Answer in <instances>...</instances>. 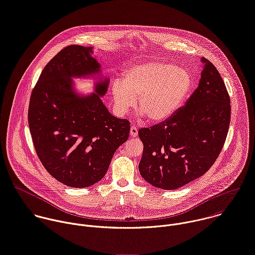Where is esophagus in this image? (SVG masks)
<instances>
[{
    "instance_id": "obj_1",
    "label": "esophagus",
    "mask_w": 255,
    "mask_h": 255,
    "mask_svg": "<svg viewBox=\"0 0 255 255\" xmlns=\"http://www.w3.org/2000/svg\"><path fill=\"white\" fill-rule=\"evenodd\" d=\"M130 135H131V137H136L138 135V128L136 126H132L131 127Z\"/></svg>"
}]
</instances>
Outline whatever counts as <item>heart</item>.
<instances>
[{"mask_svg": "<svg viewBox=\"0 0 255 255\" xmlns=\"http://www.w3.org/2000/svg\"><path fill=\"white\" fill-rule=\"evenodd\" d=\"M190 74L184 68L165 62H147L128 69L124 79L112 83L115 110L127 114L138 107L151 121L172 116L184 101L190 87Z\"/></svg>", "mask_w": 255, "mask_h": 255, "instance_id": "b5f03b06", "label": "heart"}]
</instances>
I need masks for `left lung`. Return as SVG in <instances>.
I'll list each match as a JSON object with an SVG mask.
<instances>
[{"instance_id":"obj_1","label":"left lung","mask_w":255,"mask_h":255,"mask_svg":"<svg viewBox=\"0 0 255 255\" xmlns=\"http://www.w3.org/2000/svg\"><path fill=\"white\" fill-rule=\"evenodd\" d=\"M197 89L171 117L138 134L141 176L172 190L201 177L219 156L230 123V97L215 66L205 58Z\"/></svg>"}]
</instances>
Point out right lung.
Returning <instances> with one entry per match:
<instances>
[{
  "label": "right lung",
  "instance_id": "obj_1",
  "mask_svg": "<svg viewBox=\"0 0 255 255\" xmlns=\"http://www.w3.org/2000/svg\"><path fill=\"white\" fill-rule=\"evenodd\" d=\"M92 48L70 45L43 69L32 91L28 121L37 155L46 170L61 183L89 187L106 174L112 157L127 141L130 122L110 114L101 101L108 80L96 93L79 97L72 77L99 73Z\"/></svg>",
  "mask_w": 255,
  "mask_h": 255
}]
</instances>
